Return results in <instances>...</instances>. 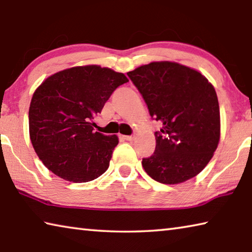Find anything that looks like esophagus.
<instances>
[{
	"instance_id": "1",
	"label": "esophagus",
	"mask_w": 252,
	"mask_h": 252,
	"mask_svg": "<svg viewBox=\"0 0 252 252\" xmlns=\"http://www.w3.org/2000/svg\"><path fill=\"white\" fill-rule=\"evenodd\" d=\"M123 139L126 140V141H132V140H134V136H132V135H123Z\"/></svg>"
}]
</instances>
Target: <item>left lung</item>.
Returning <instances> with one entry per match:
<instances>
[{"label": "left lung", "instance_id": "left-lung-1", "mask_svg": "<svg viewBox=\"0 0 252 252\" xmlns=\"http://www.w3.org/2000/svg\"><path fill=\"white\" fill-rule=\"evenodd\" d=\"M127 76L162 123L154 153L142 159L145 172L162 184H178L207 165L220 138L216 91L197 70L171 62H154Z\"/></svg>", "mask_w": 252, "mask_h": 252}]
</instances>
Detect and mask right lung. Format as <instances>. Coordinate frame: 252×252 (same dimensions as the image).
<instances>
[{"mask_svg":"<svg viewBox=\"0 0 252 252\" xmlns=\"http://www.w3.org/2000/svg\"><path fill=\"white\" fill-rule=\"evenodd\" d=\"M127 81L121 72L89 65L56 72L35 90L30 136L49 171L66 181L86 183L108 170L118 136L94 132L91 121Z\"/></svg>","mask_w":252,"mask_h":252,"instance_id":"1","label":"right lung"}]
</instances>
